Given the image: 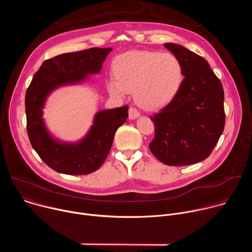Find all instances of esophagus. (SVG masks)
<instances>
[{"label":"esophagus","mask_w":252,"mask_h":252,"mask_svg":"<svg viewBox=\"0 0 252 252\" xmlns=\"http://www.w3.org/2000/svg\"><path fill=\"white\" fill-rule=\"evenodd\" d=\"M139 117V112L135 109V107H129L128 110V118L129 120H135Z\"/></svg>","instance_id":"1"}]
</instances>
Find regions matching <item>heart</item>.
Masks as SVG:
<instances>
[{"label":"heart","mask_w":252,"mask_h":252,"mask_svg":"<svg viewBox=\"0 0 252 252\" xmlns=\"http://www.w3.org/2000/svg\"><path fill=\"white\" fill-rule=\"evenodd\" d=\"M116 78L107 81L109 92L124 97L133 90L135 101L146 109L167 104L184 81V67L176 56L156 51H129L114 62Z\"/></svg>","instance_id":"b5f03b06"}]
</instances>
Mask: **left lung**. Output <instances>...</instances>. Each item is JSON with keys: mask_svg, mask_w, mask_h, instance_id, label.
<instances>
[{"mask_svg": "<svg viewBox=\"0 0 252 252\" xmlns=\"http://www.w3.org/2000/svg\"><path fill=\"white\" fill-rule=\"evenodd\" d=\"M163 46L181 61L185 79L173 99L151 117L150 150L164 164H193L211 154L223 131V88L202 57L177 44Z\"/></svg>", "mask_w": 252, "mask_h": 252, "instance_id": "8db88e82", "label": "left lung"}]
</instances>
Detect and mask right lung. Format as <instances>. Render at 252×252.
<instances>
[{"mask_svg": "<svg viewBox=\"0 0 252 252\" xmlns=\"http://www.w3.org/2000/svg\"><path fill=\"white\" fill-rule=\"evenodd\" d=\"M112 48H92L47 60L32 77L25 105L27 130L33 150L52 169L69 175L89 174L100 167L109 155L117 129L126 122L128 106L99 111L88 133L75 142L56 138L43 119L48 96L57 89L79 85L98 74Z\"/></svg>", "mask_w": 252, "mask_h": 252, "instance_id": "1", "label": "right lung"}]
</instances>
